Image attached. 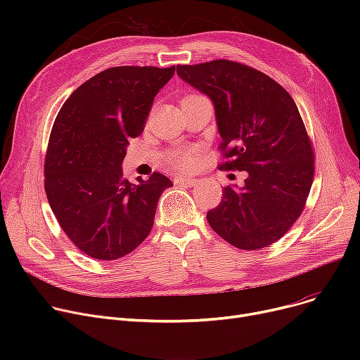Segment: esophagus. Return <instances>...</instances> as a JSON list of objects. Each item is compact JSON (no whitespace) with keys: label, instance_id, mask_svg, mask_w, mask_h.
Listing matches in <instances>:
<instances>
[{"label":"esophagus","instance_id":"1","mask_svg":"<svg viewBox=\"0 0 360 360\" xmlns=\"http://www.w3.org/2000/svg\"><path fill=\"white\" fill-rule=\"evenodd\" d=\"M176 185H184V186H194L198 184V179L195 178H186V176H176L175 178Z\"/></svg>","mask_w":360,"mask_h":360}]
</instances>
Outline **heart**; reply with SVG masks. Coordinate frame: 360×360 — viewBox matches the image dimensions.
Here are the masks:
<instances>
[{"instance_id": "1", "label": "heart", "mask_w": 360, "mask_h": 360, "mask_svg": "<svg viewBox=\"0 0 360 360\" xmlns=\"http://www.w3.org/2000/svg\"><path fill=\"white\" fill-rule=\"evenodd\" d=\"M166 159L170 165L175 166L176 169H181V170H185L193 165V155L190 153V151H185V150L169 151Z\"/></svg>"}]
</instances>
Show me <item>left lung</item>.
I'll list each match as a JSON object with an SVG mask.
<instances>
[{
	"label": "left lung",
	"instance_id": "1",
	"mask_svg": "<svg viewBox=\"0 0 360 360\" xmlns=\"http://www.w3.org/2000/svg\"><path fill=\"white\" fill-rule=\"evenodd\" d=\"M176 72L214 105L226 159L219 167L248 172L242 188L224 186L207 221L239 250L269 247L304 212L314 179V151L295 101L267 74L228 60Z\"/></svg>",
	"mask_w": 360,
	"mask_h": 360
}]
</instances>
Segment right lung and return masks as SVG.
Returning a JSON list of instances; mask_svg holds the SVG:
<instances>
[{"instance_id":"obj_1","label":"right lung","mask_w":360,"mask_h":360,"mask_svg":"<svg viewBox=\"0 0 360 360\" xmlns=\"http://www.w3.org/2000/svg\"><path fill=\"white\" fill-rule=\"evenodd\" d=\"M175 65L112 67L75 89L56 117L45 159V191L71 242L110 261L134 251L153 228L167 176H122L128 140L143 127Z\"/></svg>"}]
</instances>
